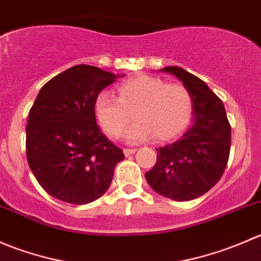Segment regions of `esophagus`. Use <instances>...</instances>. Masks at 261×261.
<instances>
[{"label": "esophagus", "instance_id": "esophagus-1", "mask_svg": "<svg viewBox=\"0 0 261 261\" xmlns=\"http://www.w3.org/2000/svg\"><path fill=\"white\" fill-rule=\"evenodd\" d=\"M135 151H136V149H130V147H126V149H123V152H125L126 156H130V155H133Z\"/></svg>", "mask_w": 261, "mask_h": 261}]
</instances>
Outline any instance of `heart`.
<instances>
[{"instance_id": "heart-1", "label": "heart", "mask_w": 261, "mask_h": 261, "mask_svg": "<svg viewBox=\"0 0 261 261\" xmlns=\"http://www.w3.org/2000/svg\"><path fill=\"white\" fill-rule=\"evenodd\" d=\"M118 98L102 91L94 99V115L102 130L117 139L134 117L138 121L126 133L131 143L155 136L170 140L188 125L193 112V98L184 84L167 83L151 75L140 74L117 87Z\"/></svg>"}]
</instances>
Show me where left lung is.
Masks as SVG:
<instances>
[{
    "label": "left lung",
    "mask_w": 261,
    "mask_h": 261,
    "mask_svg": "<svg viewBox=\"0 0 261 261\" xmlns=\"http://www.w3.org/2000/svg\"><path fill=\"white\" fill-rule=\"evenodd\" d=\"M193 98V125L180 140L156 149V163L145 173L149 186L173 201H191L222 177L231 149V126L222 101L203 81L179 67H167Z\"/></svg>",
    "instance_id": "1"
}]
</instances>
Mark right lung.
Listing matches in <instances>:
<instances>
[{"instance_id":"right-lung-1","label":"right lung","mask_w":261,"mask_h":261,"mask_svg":"<svg viewBox=\"0 0 261 261\" xmlns=\"http://www.w3.org/2000/svg\"><path fill=\"white\" fill-rule=\"evenodd\" d=\"M117 75L80 64L46 82L30 110L26 158L50 196L87 204L109 189L116 164L125 159L98 127L94 99Z\"/></svg>"}]
</instances>
